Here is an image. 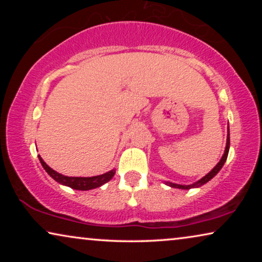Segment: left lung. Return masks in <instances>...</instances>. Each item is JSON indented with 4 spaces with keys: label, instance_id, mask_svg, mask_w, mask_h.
<instances>
[{
    "label": "left lung",
    "instance_id": "left-lung-1",
    "mask_svg": "<svg viewBox=\"0 0 262 262\" xmlns=\"http://www.w3.org/2000/svg\"><path fill=\"white\" fill-rule=\"evenodd\" d=\"M229 148H230V137H229V127H228V136H227V146H225V150H224V154L223 156H222V159L220 162H218L216 166L212 170L210 171V173H207L205 177L200 179L199 181L194 182V184L192 185H178V184H173V182H166L168 186H170V187H174V188H181V189H189V188H196V187H200V186H203L204 184H206V182H209L211 179L213 177H216L218 171L222 169V167L224 166L225 161H227V157H228V152H229Z\"/></svg>",
    "mask_w": 262,
    "mask_h": 262
}]
</instances>
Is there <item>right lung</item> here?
<instances>
[{"label": "right lung", "instance_id": "obj_1", "mask_svg": "<svg viewBox=\"0 0 262 262\" xmlns=\"http://www.w3.org/2000/svg\"><path fill=\"white\" fill-rule=\"evenodd\" d=\"M39 161H40L41 166L46 170L50 177H51L53 180L59 182L60 185L68 186V187L78 189V191H89V189L100 187L106 182H108L111 179L114 177L116 174V169H112L107 171L105 174L98 175V177H91V178H76V177H66V175H62L57 173L56 170H53L52 168H50L48 164L44 162V160L41 159L40 155L38 156Z\"/></svg>", "mask_w": 262, "mask_h": 262}]
</instances>
